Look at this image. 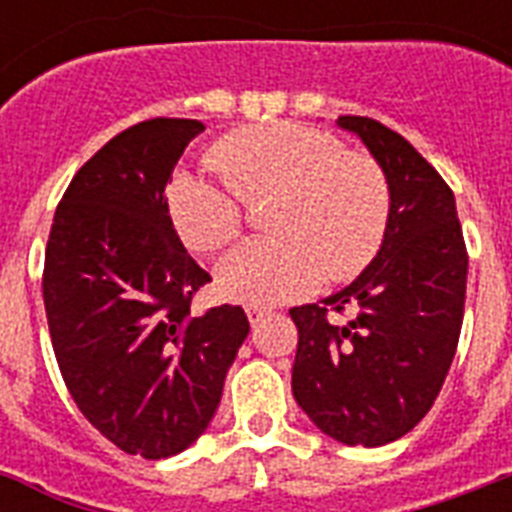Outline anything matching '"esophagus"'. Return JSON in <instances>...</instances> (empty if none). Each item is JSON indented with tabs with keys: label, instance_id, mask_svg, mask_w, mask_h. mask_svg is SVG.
<instances>
[{
	"label": "esophagus",
	"instance_id": "34e87169",
	"mask_svg": "<svg viewBox=\"0 0 512 512\" xmlns=\"http://www.w3.org/2000/svg\"><path fill=\"white\" fill-rule=\"evenodd\" d=\"M265 313H268V311H265V308H255V305H249V308H247V319H249V324H252V327H255L257 321L263 319Z\"/></svg>",
	"mask_w": 512,
	"mask_h": 512
}]
</instances>
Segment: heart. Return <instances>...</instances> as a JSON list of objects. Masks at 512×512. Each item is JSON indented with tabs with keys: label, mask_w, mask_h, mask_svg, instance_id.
<instances>
[{
	"label": "heart",
	"mask_w": 512,
	"mask_h": 512,
	"mask_svg": "<svg viewBox=\"0 0 512 512\" xmlns=\"http://www.w3.org/2000/svg\"><path fill=\"white\" fill-rule=\"evenodd\" d=\"M209 162L217 177L180 170L167 185V212L180 239L215 252L239 236L244 205L271 201L273 236L244 241L217 265V289L233 303L279 305L324 281L353 279L372 263L390 215L380 164L342 151L329 132L273 122L233 132Z\"/></svg>",
	"instance_id": "b5f03b06"
}]
</instances>
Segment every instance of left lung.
I'll return each mask as SVG.
<instances>
[{
	"mask_svg": "<svg viewBox=\"0 0 512 512\" xmlns=\"http://www.w3.org/2000/svg\"><path fill=\"white\" fill-rule=\"evenodd\" d=\"M388 180L380 252L348 287L300 305L292 393L321 433L348 446H385L428 414L452 366L465 311L468 252L452 188L417 148L366 116H340ZM353 307L348 325L326 308Z\"/></svg>",
	"mask_w": 512,
	"mask_h": 512,
	"instance_id": "8db88e82",
	"label": "left lung"
}]
</instances>
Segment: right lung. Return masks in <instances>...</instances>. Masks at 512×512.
<instances>
[{
  "instance_id": "1",
  "label": "right lung",
  "mask_w": 512,
  "mask_h": 512,
  "mask_svg": "<svg viewBox=\"0 0 512 512\" xmlns=\"http://www.w3.org/2000/svg\"><path fill=\"white\" fill-rule=\"evenodd\" d=\"M204 124L151 119L111 138L63 193L44 311L79 412L122 452L180 454L207 430L249 335L239 305L193 316L209 273L172 228L167 183Z\"/></svg>"
}]
</instances>
